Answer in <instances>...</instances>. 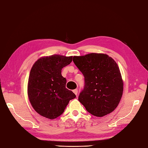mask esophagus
<instances>
[{
    "mask_svg": "<svg viewBox=\"0 0 148 148\" xmlns=\"http://www.w3.org/2000/svg\"><path fill=\"white\" fill-rule=\"evenodd\" d=\"M73 92H74V94L75 95H77V93H78V90L76 89H74L73 91Z\"/></svg>",
    "mask_w": 148,
    "mask_h": 148,
    "instance_id": "esophagus-1",
    "label": "esophagus"
}]
</instances>
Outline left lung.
Wrapping results in <instances>:
<instances>
[{
    "mask_svg": "<svg viewBox=\"0 0 148 148\" xmlns=\"http://www.w3.org/2000/svg\"><path fill=\"white\" fill-rule=\"evenodd\" d=\"M73 61L85 80L79 101L95 116L103 117L112 112L123 92V80L116 62L107 54L97 53L74 56Z\"/></svg>",
    "mask_w": 148,
    "mask_h": 148,
    "instance_id": "1",
    "label": "left lung"
}]
</instances>
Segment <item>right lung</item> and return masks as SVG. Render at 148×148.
<instances>
[{
    "mask_svg": "<svg viewBox=\"0 0 148 148\" xmlns=\"http://www.w3.org/2000/svg\"><path fill=\"white\" fill-rule=\"evenodd\" d=\"M73 56L54 54L38 59L30 71L27 95L32 107L41 116L53 119L64 112L76 96L66 88L62 68L70 64Z\"/></svg>",
    "mask_w": 148,
    "mask_h": 148,
    "instance_id": "1",
    "label": "right lung"
}]
</instances>
